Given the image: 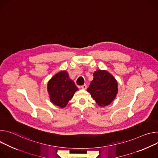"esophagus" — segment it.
<instances>
[{
    "label": "esophagus",
    "instance_id": "esophagus-1",
    "mask_svg": "<svg viewBox=\"0 0 158 158\" xmlns=\"http://www.w3.org/2000/svg\"><path fill=\"white\" fill-rule=\"evenodd\" d=\"M86 87H87V86H86V84H84V85H83L81 86V88L82 89H86Z\"/></svg>",
    "mask_w": 158,
    "mask_h": 158
}]
</instances>
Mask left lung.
Instances as JSON below:
<instances>
[{
  "instance_id": "obj_1",
  "label": "left lung",
  "mask_w": 158,
  "mask_h": 158,
  "mask_svg": "<svg viewBox=\"0 0 158 158\" xmlns=\"http://www.w3.org/2000/svg\"><path fill=\"white\" fill-rule=\"evenodd\" d=\"M93 75L94 80L87 91L98 106H107L116 97L118 92L117 82L112 75L104 70H97Z\"/></svg>"
}]
</instances>
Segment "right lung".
I'll list each match as a JSON object with an SVG mask.
<instances>
[{
  "instance_id": "obj_1",
  "label": "right lung",
  "mask_w": 158,
  "mask_h": 158,
  "mask_svg": "<svg viewBox=\"0 0 158 158\" xmlns=\"http://www.w3.org/2000/svg\"><path fill=\"white\" fill-rule=\"evenodd\" d=\"M78 90L66 71L56 74L48 83V91L51 102L61 108L66 106Z\"/></svg>"
}]
</instances>
